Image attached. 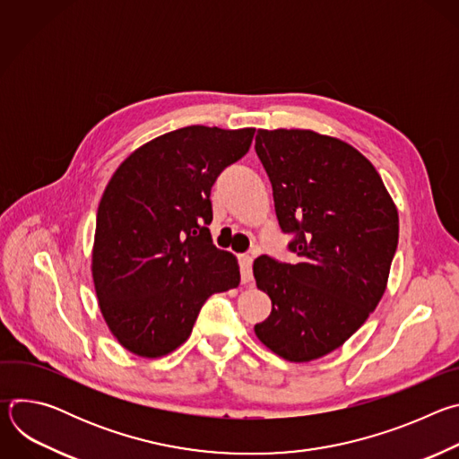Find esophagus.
<instances>
[{"mask_svg":"<svg viewBox=\"0 0 459 459\" xmlns=\"http://www.w3.org/2000/svg\"><path fill=\"white\" fill-rule=\"evenodd\" d=\"M252 254L239 255V267H241V283L250 285L252 283Z\"/></svg>","mask_w":459,"mask_h":459,"instance_id":"1","label":"esophagus"}]
</instances>
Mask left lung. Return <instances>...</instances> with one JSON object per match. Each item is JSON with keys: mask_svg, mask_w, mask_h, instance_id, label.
Wrapping results in <instances>:
<instances>
[{"mask_svg": "<svg viewBox=\"0 0 459 459\" xmlns=\"http://www.w3.org/2000/svg\"><path fill=\"white\" fill-rule=\"evenodd\" d=\"M255 154L273 183L274 207L296 264L259 255L254 278L273 301L254 326L287 361L342 347L386 289L400 236L398 209L374 165L352 145L307 128H259Z\"/></svg>", "mask_w": 459, "mask_h": 459, "instance_id": "left-lung-1", "label": "left lung"}]
</instances>
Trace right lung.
I'll return each mask as SVG.
<instances>
[{
  "label": "right lung",
  "instance_id": "1",
  "mask_svg": "<svg viewBox=\"0 0 459 459\" xmlns=\"http://www.w3.org/2000/svg\"><path fill=\"white\" fill-rule=\"evenodd\" d=\"M255 128L190 125L154 138L112 174L96 216L92 280L121 347L161 358L186 342L204 303L239 285L236 255L212 245L211 188Z\"/></svg>",
  "mask_w": 459,
  "mask_h": 459
}]
</instances>
